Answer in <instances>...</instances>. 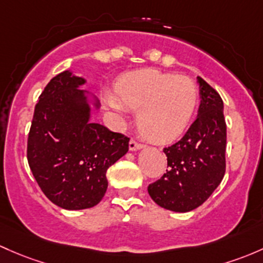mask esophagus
Segmentation results:
<instances>
[{"label": "esophagus", "instance_id": "1", "mask_svg": "<svg viewBox=\"0 0 263 263\" xmlns=\"http://www.w3.org/2000/svg\"><path fill=\"white\" fill-rule=\"evenodd\" d=\"M142 146H143L142 143H139L137 141H135L134 139L129 141V143H128V147H129V150H131V151L140 150V148H142Z\"/></svg>", "mask_w": 263, "mask_h": 263}]
</instances>
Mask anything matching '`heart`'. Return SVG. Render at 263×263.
I'll use <instances>...</instances> for the list:
<instances>
[{"label":"heart","instance_id":"1","mask_svg":"<svg viewBox=\"0 0 263 263\" xmlns=\"http://www.w3.org/2000/svg\"><path fill=\"white\" fill-rule=\"evenodd\" d=\"M115 93L108 97L110 108L121 115L126 107L139 110V129L156 143L178 139L192 122L199 103V89L192 79L155 69L124 74L116 83Z\"/></svg>","mask_w":263,"mask_h":263}]
</instances>
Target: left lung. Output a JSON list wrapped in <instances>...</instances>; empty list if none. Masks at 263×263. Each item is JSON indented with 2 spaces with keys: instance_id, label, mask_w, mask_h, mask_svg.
Returning a JSON list of instances; mask_svg holds the SVG:
<instances>
[{
  "instance_id": "obj_1",
  "label": "left lung",
  "mask_w": 263,
  "mask_h": 263,
  "mask_svg": "<svg viewBox=\"0 0 263 263\" xmlns=\"http://www.w3.org/2000/svg\"><path fill=\"white\" fill-rule=\"evenodd\" d=\"M198 117L181 140L164 148L167 170L147 192L157 205L185 213L213 194L226 173L227 126L223 101L217 90L198 77Z\"/></svg>"
}]
</instances>
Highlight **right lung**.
<instances>
[{"label":"right lung","mask_w":263,"mask_h":263,"mask_svg":"<svg viewBox=\"0 0 263 263\" xmlns=\"http://www.w3.org/2000/svg\"><path fill=\"white\" fill-rule=\"evenodd\" d=\"M84 83L69 70L54 77L39 97L27 139L35 180L68 211L97 205L108 186L107 170L128 151V137L89 121L90 106L79 89Z\"/></svg>","instance_id":"obj_1"}]
</instances>
